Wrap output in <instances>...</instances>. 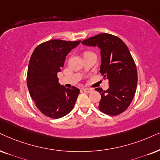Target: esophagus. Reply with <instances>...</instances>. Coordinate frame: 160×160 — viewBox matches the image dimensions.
Here are the masks:
<instances>
[{"label": "esophagus", "instance_id": "34e87169", "mask_svg": "<svg viewBox=\"0 0 160 160\" xmlns=\"http://www.w3.org/2000/svg\"><path fill=\"white\" fill-rule=\"evenodd\" d=\"M83 91H84V92H86V93H91V92H94V89H92V88H84Z\"/></svg>", "mask_w": 160, "mask_h": 160}]
</instances>
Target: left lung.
<instances>
[{
    "instance_id": "obj_1",
    "label": "left lung",
    "mask_w": 160,
    "mask_h": 160,
    "mask_svg": "<svg viewBox=\"0 0 160 160\" xmlns=\"http://www.w3.org/2000/svg\"><path fill=\"white\" fill-rule=\"evenodd\" d=\"M82 43L100 48V72L108 80V89L95 88L101 94L99 109L111 116L120 114L130 106L137 86V67L128 48L118 37L107 33L82 40Z\"/></svg>"
}]
</instances>
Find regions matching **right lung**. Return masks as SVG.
I'll list each match as a JSON object with an SVG mask.
<instances>
[{"label":"right lung","instance_id":"right-lung-1","mask_svg":"<svg viewBox=\"0 0 160 160\" xmlns=\"http://www.w3.org/2000/svg\"><path fill=\"white\" fill-rule=\"evenodd\" d=\"M80 42L48 40L38 45L30 58L27 72L30 96L37 108L50 118L66 116L75 104L80 90L61 86L58 73L63 67L66 55Z\"/></svg>","mask_w":160,"mask_h":160}]
</instances>
